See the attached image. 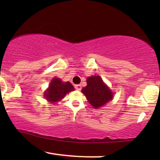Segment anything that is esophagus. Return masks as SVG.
Segmentation results:
<instances>
[{
	"label": "esophagus",
	"instance_id": "obj_1",
	"mask_svg": "<svg viewBox=\"0 0 160 160\" xmlns=\"http://www.w3.org/2000/svg\"><path fill=\"white\" fill-rule=\"evenodd\" d=\"M74 87H75V89H77V90H80V89H81V85H80V84L75 85Z\"/></svg>",
	"mask_w": 160,
	"mask_h": 160
}]
</instances>
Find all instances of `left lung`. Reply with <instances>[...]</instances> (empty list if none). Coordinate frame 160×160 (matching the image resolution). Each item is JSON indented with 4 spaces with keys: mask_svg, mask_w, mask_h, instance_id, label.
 <instances>
[{
    "mask_svg": "<svg viewBox=\"0 0 160 160\" xmlns=\"http://www.w3.org/2000/svg\"><path fill=\"white\" fill-rule=\"evenodd\" d=\"M86 82L87 85L82 88V92L86 95L89 104L95 109L103 107L113 98L111 89L98 75L89 77Z\"/></svg>",
    "mask_w": 160,
    "mask_h": 160,
    "instance_id": "left-lung-1",
    "label": "left lung"
}]
</instances>
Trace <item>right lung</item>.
<instances>
[{
    "instance_id": "add662e5",
    "label": "right lung",
    "mask_w": 160,
    "mask_h": 160,
    "mask_svg": "<svg viewBox=\"0 0 160 160\" xmlns=\"http://www.w3.org/2000/svg\"><path fill=\"white\" fill-rule=\"evenodd\" d=\"M74 90V86L70 82H62L61 79L54 78L44 92V97L49 102L55 103L62 100L67 93Z\"/></svg>"
}]
</instances>
